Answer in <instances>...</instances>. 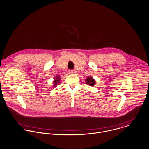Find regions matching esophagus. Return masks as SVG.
<instances>
[{"label": "esophagus", "instance_id": "1", "mask_svg": "<svg viewBox=\"0 0 149 149\" xmlns=\"http://www.w3.org/2000/svg\"><path fill=\"white\" fill-rule=\"evenodd\" d=\"M68 74H72V73L74 72V71H73V70H68Z\"/></svg>", "mask_w": 149, "mask_h": 149}]
</instances>
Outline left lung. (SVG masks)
<instances>
[{"instance_id":"8db88e82","label":"left lung","mask_w":149,"mask_h":149,"mask_svg":"<svg viewBox=\"0 0 149 149\" xmlns=\"http://www.w3.org/2000/svg\"><path fill=\"white\" fill-rule=\"evenodd\" d=\"M85 81H86L85 82H86L87 84H88V85H89L90 86H93V87L96 83H95V81L94 79V78L92 77H90V76H88L87 77V78Z\"/></svg>"}]
</instances>
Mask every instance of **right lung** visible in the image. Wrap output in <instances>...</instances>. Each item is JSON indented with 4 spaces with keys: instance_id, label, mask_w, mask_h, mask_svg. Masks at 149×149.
<instances>
[{
    "instance_id": "obj_1",
    "label": "right lung",
    "mask_w": 149,
    "mask_h": 149,
    "mask_svg": "<svg viewBox=\"0 0 149 149\" xmlns=\"http://www.w3.org/2000/svg\"><path fill=\"white\" fill-rule=\"evenodd\" d=\"M54 81H53V87H56L58 84H59V83H60V80H61V77H60V76H59V75H56V76H55V77H54Z\"/></svg>"
}]
</instances>
